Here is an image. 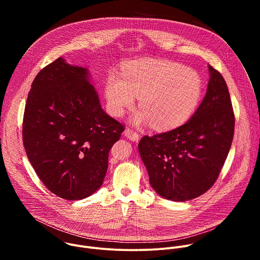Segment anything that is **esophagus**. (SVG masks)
I'll return each mask as SVG.
<instances>
[{
	"label": "esophagus",
	"instance_id": "1",
	"mask_svg": "<svg viewBox=\"0 0 260 260\" xmlns=\"http://www.w3.org/2000/svg\"><path fill=\"white\" fill-rule=\"evenodd\" d=\"M124 136H125L126 138H128L131 141H134V142L138 141L139 138H140V135H139L137 132L131 129V128H126V129L124 131Z\"/></svg>",
	"mask_w": 260,
	"mask_h": 260
}]
</instances>
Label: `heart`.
<instances>
[{
  "label": "heart",
  "mask_w": 260,
  "mask_h": 260,
  "mask_svg": "<svg viewBox=\"0 0 260 260\" xmlns=\"http://www.w3.org/2000/svg\"><path fill=\"white\" fill-rule=\"evenodd\" d=\"M203 94L199 73L177 62L162 59H141L124 67L121 77L110 73L105 83L109 113L121 117L134 106L139 107L134 121L152 122L158 129H168L186 121L197 110Z\"/></svg>",
  "instance_id": "b5f03b06"
}]
</instances>
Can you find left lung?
<instances>
[{
	"instance_id": "8db88e82",
	"label": "left lung",
	"mask_w": 260,
	"mask_h": 260,
	"mask_svg": "<svg viewBox=\"0 0 260 260\" xmlns=\"http://www.w3.org/2000/svg\"><path fill=\"white\" fill-rule=\"evenodd\" d=\"M206 95L192 117L172 131L144 136L139 152L152 188L175 202L196 199L216 182L229 155L235 114L224 78L209 66Z\"/></svg>"
}]
</instances>
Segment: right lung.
<instances>
[{
    "instance_id": "1",
    "label": "right lung",
    "mask_w": 260,
    "mask_h": 260,
    "mask_svg": "<svg viewBox=\"0 0 260 260\" xmlns=\"http://www.w3.org/2000/svg\"><path fill=\"white\" fill-rule=\"evenodd\" d=\"M88 77L87 69L58 57L36 76L24 108L27 158L46 188L68 201L102 186L109 151L124 131L102 109Z\"/></svg>"
}]
</instances>
